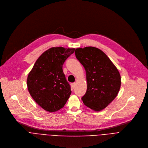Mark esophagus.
I'll return each mask as SVG.
<instances>
[{
  "label": "esophagus",
  "mask_w": 148,
  "mask_h": 148,
  "mask_svg": "<svg viewBox=\"0 0 148 148\" xmlns=\"http://www.w3.org/2000/svg\"><path fill=\"white\" fill-rule=\"evenodd\" d=\"M71 86H72V89H73V88H75V86H76V83H72V84H71Z\"/></svg>",
  "instance_id": "34e87169"
}]
</instances>
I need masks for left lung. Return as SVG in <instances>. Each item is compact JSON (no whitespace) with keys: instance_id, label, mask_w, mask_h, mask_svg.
<instances>
[{"instance_id":"left-lung-1","label":"left lung","mask_w":148,"mask_h":148,"mask_svg":"<svg viewBox=\"0 0 148 148\" xmlns=\"http://www.w3.org/2000/svg\"><path fill=\"white\" fill-rule=\"evenodd\" d=\"M75 53L86 72L87 88L82 101L91 110H102L117 96L121 86V75L99 49L91 46L77 48Z\"/></svg>"}]
</instances>
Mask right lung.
<instances>
[{"mask_svg":"<svg viewBox=\"0 0 148 148\" xmlns=\"http://www.w3.org/2000/svg\"><path fill=\"white\" fill-rule=\"evenodd\" d=\"M74 52V48L49 49L40 56L28 74V91L33 99L46 111H58L64 106L71 95L62 65Z\"/></svg>","mask_w":148,"mask_h":148,"instance_id":"add662e5","label":"right lung"}]
</instances>
